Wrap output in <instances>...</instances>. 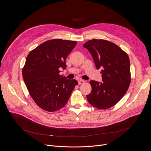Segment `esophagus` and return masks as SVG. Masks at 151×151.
<instances>
[{"label": "esophagus", "mask_w": 151, "mask_h": 151, "mask_svg": "<svg viewBox=\"0 0 151 151\" xmlns=\"http://www.w3.org/2000/svg\"><path fill=\"white\" fill-rule=\"evenodd\" d=\"M85 83V81H84L83 80H82V79H80V80H79V81H78L79 85H81V84H83V83Z\"/></svg>", "instance_id": "1"}]
</instances>
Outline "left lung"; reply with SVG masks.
Returning <instances> with one entry per match:
<instances>
[{"label": "left lung", "mask_w": 151, "mask_h": 151, "mask_svg": "<svg viewBox=\"0 0 151 151\" xmlns=\"http://www.w3.org/2000/svg\"><path fill=\"white\" fill-rule=\"evenodd\" d=\"M83 47L91 53L97 69H101L103 81L90 82L92 90L87 96V100L97 109H109L122 98L130 86L128 54L114 43L104 39L90 40Z\"/></svg>", "instance_id": "1"}]
</instances>
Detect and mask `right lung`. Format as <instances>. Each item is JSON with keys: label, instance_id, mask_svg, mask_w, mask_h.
Segmentation results:
<instances>
[{"label": "right lung", "instance_id": "obj_1", "mask_svg": "<svg viewBox=\"0 0 151 151\" xmlns=\"http://www.w3.org/2000/svg\"><path fill=\"white\" fill-rule=\"evenodd\" d=\"M76 41L55 39L42 43L27 56L22 73L29 93L36 104L48 112L66 105L75 87V79L60 75L65 69L66 59Z\"/></svg>", "mask_w": 151, "mask_h": 151}]
</instances>
